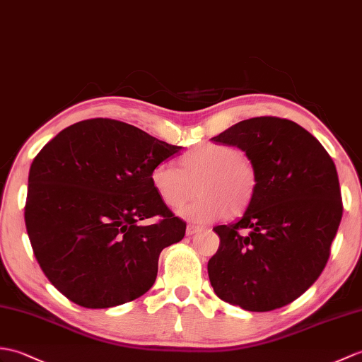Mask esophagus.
Instances as JSON below:
<instances>
[{
    "mask_svg": "<svg viewBox=\"0 0 362 362\" xmlns=\"http://www.w3.org/2000/svg\"><path fill=\"white\" fill-rule=\"evenodd\" d=\"M202 228L200 226H197V225H188L187 226V236H192V234H196V233H199Z\"/></svg>",
    "mask_w": 362,
    "mask_h": 362,
    "instance_id": "obj_1",
    "label": "esophagus"
}]
</instances>
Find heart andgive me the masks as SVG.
Masks as SVG:
<instances>
[{"instance_id": "1", "label": "heart", "mask_w": 362, "mask_h": 362, "mask_svg": "<svg viewBox=\"0 0 362 362\" xmlns=\"http://www.w3.org/2000/svg\"><path fill=\"white\" fill-rule=\"evenodd\" d=\"M151 187L168 208L183 206L194 192L199 197L179 211L183 219L209 223L228 211H245L257 191V171L240 149L222 143H202L180 157V170L171 162L157 163Z\"/></svg>"}]
</instances>
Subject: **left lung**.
Here are the masks:
<instances>
[{
	"label": "left lung",
	"mask_w": 362,
	"mask_h": 362,
	"mask_svg": "<svg viewBox=\"0 0 362 362\" xmlns=\"http://www.w3.org/2000/svg\"><path fill=\"white\" fill-rule=\"evenodd\" d=\"M211 140L245 153L257 191L240 219L213 228L221 245L208 262L209 282L248 312L281 308L312 287L329 260L342 217L336 166L312 134L277 117L239 122Z\"/></svg>",
	"instance_id": "left-lung-1"
}]
</instances>
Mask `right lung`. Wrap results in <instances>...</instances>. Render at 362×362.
<instances>
[{
  "mask_svg": "<svg viewBox=\"0 0 362 362\" xmlns=\"http://www.w3.org/2000/svg\"><path fill=\"white\" fill-rule=\"evenodd\" d=\"M182 146L136 126L92 119L50 140L29 171L24 221L41 270L86 308H109L153 287L162 250L185 236L151 187V170ZM151 216L159 221L142 222Z\"/></svg>",
  "mask_w": 362,
  "mask_h": 362,
  "instance_id": "add662e5",
  "label": "right lung"
}]
</instances>
